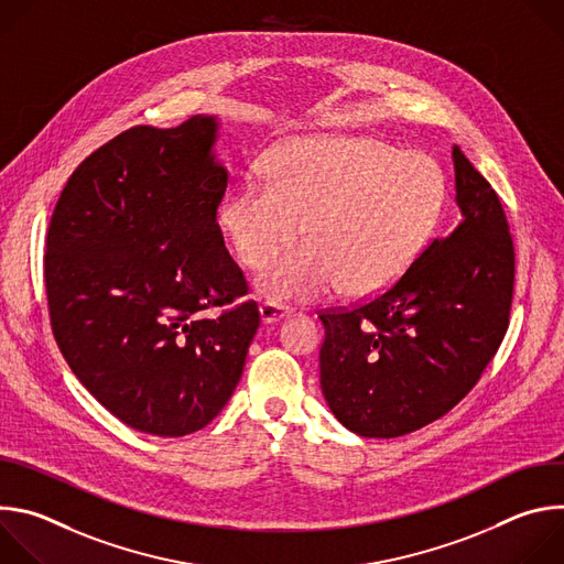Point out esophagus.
Listing matches in <instances>:
<instances>
[{
    "mask_svg": "<svg viewBox=\"0 0 564 564\" xmlns=\"http://www.w3.org/2000/svg\"><path fill=\"white\" fill-rule=\"evenodd\" d=\"M259 314H261L263 324H276V321H281L290 314V310L285 305H276V303H263L259 307Z\"/></svg>",
    "mask_w": 564,
    "mask_h": 564,
    "instance_id": "obj_1",
    "label": "esophagus"
}]
</instances>
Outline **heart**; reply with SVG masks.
<instances>
[{"label": "heart", "instance_id": "b5f03b06", "mask_svg": "<svg viewBox=\"0 0 564 564\" xmlns=\"http://www.w3.org/2000/svg\"><path fill=\"white\" fill-rule=\"evenodd\" d=\"M268 181L236 183L218 223L236 261L261 270L301 236L307 243L257 279L272 303L375 296L417 261L442 216L433 158L357 135L296 138L265 160Z\"/></svg>", "mask_w": 564, "mask_h": 564}]
</instances>
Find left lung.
<instances>
[{
    "instance_id": "left-lung-1",
    "label": "left lung",
    "mask_w": 564,
    "mask_h": 564,
    "mask_svg": "<svg viewBox=\"0 0 564 564\" xmlns=\"http://www.w3.org/2000/svg\"><path fill=\"white\" fill-rule=\"evenodd\" d=\"M451 155L457 225L381 296L318 316L321 390L361 437H399L446 415L509 328L516 257L505 209L457 144Z\"/></svg>"
}]
</instances>
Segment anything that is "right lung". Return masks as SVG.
<instances>
[{
    "label": "right lung",
    "instance_id": "1",
    "mask_svg": "<svg viewBox=\"0 0 564 564\" xmlns=\"http://www.w3.org/2000/svg\"><path fill=\"white\" fill-rule=\"evenodd\" d=\"M220 118L133 127L68 178L51 218L44 281L55 341L83 386L122 424L183 437L229 401L259 330L216 209L227 167Z\"/></svg>",
    "mask_w": 564,
    "mask_h": 564
}]
</instances>
